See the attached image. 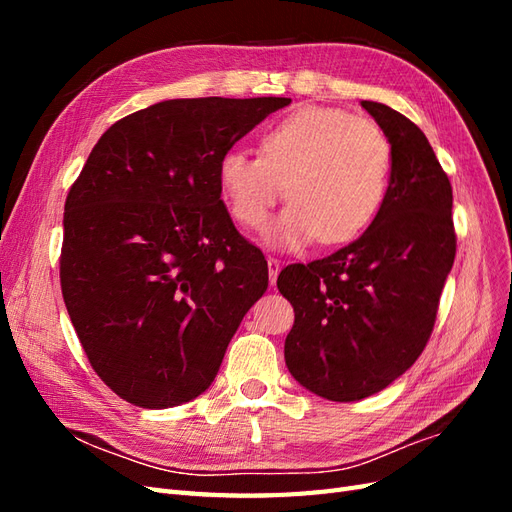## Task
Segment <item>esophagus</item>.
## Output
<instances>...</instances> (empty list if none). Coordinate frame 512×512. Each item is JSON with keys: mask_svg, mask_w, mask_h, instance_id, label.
Here are the masks:
<instances>
[{"mask_svg": "<svg viewBox=\"0 0 512 512\" xmlns=\"http://www.w3.org/2000/svg\"><path fill=\"white\" fill-rule=\"evenodd\" d=\"M267 265H269V282H271V286H275L277 273H280V260L269 256V258H267Z\"/></svg>", "mask_w": 512, "mask_h": 512, "instance_id": "1", "label": "esophagus"}]
</instances>
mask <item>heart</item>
<instances>
[{
    "mask_svg": "<svg viewBox=\"0 0 512 512\" xmlns=\"http://www.w3.org/2000/svg\"><path fill=\"white\" fill-rule=\"evenodd\" d=\"M391 173L393 147L376 121L312 106L262 132L258 153L226 151L218 177L230 215L252 230L286 194L292 205L271 239L297 247L359 237L380 213Z\"/></svg>",
    "mask_w": 512,
    "mask_h": 512,
    "instance_id": "obj_1",
    "label": "heart"
}]
</instances>
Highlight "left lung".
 <instances>
[{"label": "left lung", "instance_id": "left-lung-1", "mask_svg": "<svg viewBox=\"0 0 512 512\" xmlns=\"http://www.w3.org/2000/svg\"><path fill=\"white\" fill-rule=\"evenodd\" d=\"M361 106L393 147L384 205L359 239L277 277L294 307L288 371L331 401L365 399L414 365L457 252L453 188L427 136L391 106Z\"/></svg>", "mask_w": 512, "mask_h": 512}]
</instances>
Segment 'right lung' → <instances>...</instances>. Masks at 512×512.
<instances>
[{
  "label": "right lung",
  "mask_w": 512,
  "mask_h": 512,
  "mask_svg": "<svg viewBox=\"0 0 512 512\" xmlns=\"http://www.w3.org/2000/svg\"><path fill=\"white\" fill-rule=\"evenodd\" d=\"M290 98L158 102L108 128L72 183L61 294L100 380L162 410L209 389L269 267L239 235L220 160Z\"/></svg>",
  "instance_id": "1"
}]
</instances>
